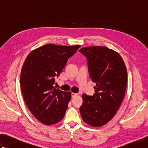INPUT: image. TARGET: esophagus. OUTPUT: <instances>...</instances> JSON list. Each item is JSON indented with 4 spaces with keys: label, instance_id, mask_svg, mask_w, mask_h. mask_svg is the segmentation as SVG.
Listing matches in <instances>:
<instances>
[{
    "label": "esophagus",
    "instance_id": "34e87169",
    "mask_svg": "<svg viewBox=\"0 0 148 148\" xmlns=\"http://www.w3.org/2000/svg\"><path fill=\"white\" fill-rule=\"evenodd\" d=\"M77 95V93H71L72 97H76Z\"/></svg>",
    "mask_w": 148,
    "mask_h": 148
}]
</instances>
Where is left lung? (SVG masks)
<instances>
[{
	"instance_id": "8db88e82",
	"label": "left lung",
	"mask_w": 148,
	"mask_h": 148,
	"mask_svg": "<svg viewBox=\"0 0 148 148\" xmlns=\"http://www.w3.org/2000/svg\"><path fill=\"white\" fill-rule=\"evenodd\" d=\"M87 59L89 75L95 83L93 96L83 94L79 111L90 126L101 127L114 117L124 99L127 71L119 53L105 46H90L79 51Z\"/></svg>"
}]
</instances>
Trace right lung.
<instances>
[{
  "label": "right lung",
  "mask_w": 148,
  "mask_h": 148,
  "mask_svg": "<svg viewBox=\"0 0 148 148\" xmlns=\"http://www.w3.org/2000/svg\"><path fill=\"white\" fill-rule=\"evenodd\" d=\"M80 45L58 46L48 44L33 50L21 69L20 85L27 108L42 123L50 125L64 117L71 93L53 86L67 60Z\"/></svg>",
  "instance_id": "1"
}]
</instances>
